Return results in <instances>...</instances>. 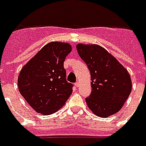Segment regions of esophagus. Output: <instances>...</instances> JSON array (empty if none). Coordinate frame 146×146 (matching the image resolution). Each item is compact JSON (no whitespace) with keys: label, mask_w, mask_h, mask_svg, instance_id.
Wrapping results in <instances>:
<instances>
[{"label":"esophagus","mask_w":146,"mask_h":146,"mask_svg":"<svg viewBox=\"0 0 146 146\" xmlns=\"http://www.w3.org/2000/svg\"><path fill=\"white\" fill-rule=\"evenodd\" d=\"M75 86H76V87H80V82H76V84H75Z\"/></svg>","instance_id":"esophagus-1"}]
</instances>
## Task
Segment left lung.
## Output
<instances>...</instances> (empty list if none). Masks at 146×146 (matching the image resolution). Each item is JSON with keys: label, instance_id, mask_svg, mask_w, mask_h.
I'll use <instances>...</instances> for the list:
<instances>
[{"label": "left lung", "instance_id": "obj_1", "mask_svg": "<svg viewBox=\"0 0 146 146\" xmlns=\"http://www.w3.org/2000/svg\"><path fill=\"white\" fill-rule=\"evenodd\" d=\"M76 50L90 73L92 90L89 98H85L90 110L101 117L119 111L132 87L128 70L98 45L80 43Z\"/></svg>", "mask_w": 146, "mask_h": 146}]
</instances>
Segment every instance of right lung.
<instances>
[{"instance_id": "obj_1", "label": "right lung", "mask_w": 146, "mask_h": 146, "mask_svg": "<svg viewBox=\"0 0 146 146\" xmlns=\"http://www.w3.org/2000/svg\"><path fill=\"white\" fill-rule=\"evenodd\" d=\"M72 51L69 43L52 42L24 66L18 79V90L38 114H50L60 109L73 92L63 66Z\"/></svg>"}]
</instances>
